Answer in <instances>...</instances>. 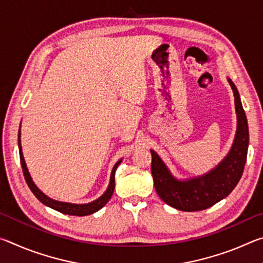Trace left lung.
I'll use <instances>...</instances> for the list:
<instances>
[{
    "label": "left lung",
    "mask_w": 263,
    "mask_h": 263,
    "mask_svg": "<svg viewBox=\"0 0 263 263\" xmlns=\"http://www.w3.org/2000/svg\"><path fill=\"white\" fill-rule=\"evenodd\" d=\"M234 94L237 112V132L229 154L212 171L202 176L184 181L172 175L161 158L151 149L154 186L162 201L181 211H201L215 205L231 194L241 179L246 163L249 133L238 89L232 80L228 79Z\"/></svg>",
    "instance_id": "left-lung-1"
}]
</instances>
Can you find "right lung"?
Wrapping results in <instances>:
<instances>
[{
  "instance_id": "add662e5",
  "label": "right lung",
  "mask_w": 263,
  "mask_h": 263,
  "mask_svg": "<svg viewBox=\"0 0 263 263\" xmlns=\"http://www.w3.org/2000/svg\"><path fill=\"white\" fill-rule=\"evenodd\" d=\"M18 148H20V159H21V163H22V169H23V174L25 177L26 183H28L29 188L32 191L33 195L37 197L39 201H41L43 204H45L46 206L54 209V210L59 211L61 213H65V215H70V216H88L91 215L96 211H99L100 209L103 208L106 203L109 202V199L111 198V196L114 194L115 190V173L116 169H117L118 164L122 162V159L115 164L112 168V172H111V176H110V183L108 189H106L105 193L101 196L100 198H97L96 201L88 203V204H72V203H66V202H59V201H54L43 193V191L39 190L37 188V185L34 184V182L32 181L30 176V173L28 171V167H26L25 160L23 157V152H22V145H21V128L18 131Z\"/></svg>"
}]
</instances>
